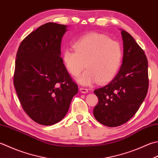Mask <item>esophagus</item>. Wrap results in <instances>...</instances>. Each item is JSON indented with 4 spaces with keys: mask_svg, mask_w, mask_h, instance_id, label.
<instances>
[{
    "mask_svg": "<svg viewBox=\"0 0 158 158\" xmlns=\"http://www.w3.org/2000/svg\"><path fill=\"white\" fill-rule=\"evenodd\" d=\"M79 90L81 92V93H84V94L88 93V89L85 88H80Z\"/></svg>",
    "mask_w": 158,
    "mask_h": 158,
    "instance_id": "esophagus-1",
    "label": "esophagus"
}]
</instances>
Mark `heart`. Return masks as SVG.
<instances>
[{"instance_id":"1","label":"heart","mask_w":158,"mask_h":158,"mask_svg":"<svg viewBox=\"0 0 158 158\" xmlns=\"http://www.w3.org/2000/svg\"><path fill=\"white\" fill-rule=\"evenodd\" d=\"M75 50L66 48L62 58L65 67L73 76H77L86 66V70L77 79L83 85L98 81L106 83L115 77L121 66L122 47L119 42L103 35L89 33L74 43Z\"/></svg>"}]
</instances>
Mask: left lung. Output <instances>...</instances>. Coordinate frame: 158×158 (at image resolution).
<instances>
[{
  "label": "left lung",
  "mask_w": 158,
  "mask_h": 158,
  "mask_svg": "<svg viewBox=\"0 0 158 158\" xmlns=\"http://www.w3.org/2000/svg\"><path fill=\"white\" fill-rule=\"evenodd\" d=\"M120 31L123 41L120 69L109 84L94 91L98 98L94 116L97 121L110 127L124 124L135 115L149 88L144 52L130 34Z\"/></svg>",
  "instance_id": "8db88e82"
}]
</instances>
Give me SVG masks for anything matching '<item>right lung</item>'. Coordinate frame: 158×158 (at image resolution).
Returning a JSON list of instances; mask_svg holds the SVG:
<instances>
[{"label": "right lung", "mask_w": 158, "mask_h": 158, "mask_svg": "<svg viewBox=\"0 0 158 158\" xmlns=\"http://www.w3.org/2000/svg\"><path fill=\"white\" fill-rule=\"evenodd\" d=\"M68 26L48 23L28 35L18 48L14 84L27 115L42 125L66 116L78 86L61 57V43Z\"/></svg>", "instance_id": "add662e5"}]
</instances>
